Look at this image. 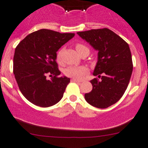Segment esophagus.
Instances as JSON below:
<instances>
[{"instance_id": "1", "label": "esophagus", "mask_w": 148, "mask_h": 148, "mask_svg": "<svg viewBox=\"0 0 148 148\" xmlns=\"http://www.w3.org/2000/svg\"><path fill=\"white\" fill-rule=\"evenodd\" d=\"M71 81L72 82H82V81H80V80H78V79H71Z\"/></svg>"}]
</instances>
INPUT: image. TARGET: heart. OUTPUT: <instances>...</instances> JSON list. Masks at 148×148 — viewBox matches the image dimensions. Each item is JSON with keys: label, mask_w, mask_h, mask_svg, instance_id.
Masks as SVG:
<instances>
[{"label": "heart", "mask_w": 148, "mask_h": 148, "mask_svg": "<svg viewBox=\"0 0 148 148\" xmlns=\"http://www.w3.org/2000/svg\"><path fill=\"white\" fill-rule=\"evenodd\" d=\"M76 49L79 54L84 49H88L86 46L82 44H77ZM62 50H60L57 54V60L58 62H61ZM64 74L67 77H73L74 79H81L88 72V69L84 66H70L64 69Z\"/></svg>", "instance_id": "obj_1"}]
</instances>
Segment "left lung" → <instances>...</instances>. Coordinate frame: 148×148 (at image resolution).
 <instances>
[{
  "instance_id": "left-lung-1",
  "label": "left lung",
  "mask_w": 148,
  "mask_h": 148,
  "mask_svg": "<svg viewBox=\"0 0 148 148\" xmlns=\"http://www.w3.org/2000/svg\"><path fill=\"white\" fill-rule=\"evenodd\" d=\"M77 34L98 51V60L93 75L101 79L91 81L93 88L91 92L85 94V99L96 108H108L119 101L130 82L133 62L129 45L107 28L78 32Z\"/></svg>"
}]
</instances>
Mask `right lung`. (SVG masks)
Returning a JSON list of instances; mask_svg holds the SVG:
<instances>
[{"label":"right lung","instance_id":"add662e5","mask_svg":"<svg viewBox=\"0 0 148 148\" xmlns=\"http://www.w3.org/2000/svg\"><path fill=\"white\" fill-rule=\"evenodd\" d=\"M74 37V33L41 29L25 37L16 47L13 73L21 93L29 102L49 107L63 97L70 79L60 77L57 52ZM47 73L54 77L47 79Z\"/></svg>","mask_w":148,"mask_h":148}]
</instances>
